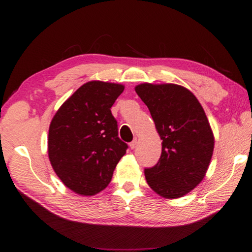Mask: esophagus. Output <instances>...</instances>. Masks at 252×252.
I'll return each instance as SVG.
<instances>
[{
	"label": "esophagus",
	"mask_w": 252,
	"mask_h": 252,
	"mask_svg": "<svg viewBox=\"0 0 252 252\" xmlns=\"http://www.w3.org/2000/svg\"><path fill=\"white\" fill-rule=\"evenodd\" d=\"M136 146H138V140L134 139L133 141H132V142L130 143V148H131V149H135Z\"/></svg>",
	"instance_id": "34e87169"
}]
</instances>
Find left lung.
Instances as JSON below:
<instances>
[{"mask_svg": "<svg viewBox=\"0 0 252 252\" xmlns=\"http://www.w3.org/2000/svg\"><path fill=\"white\" fill-rule=\"evenodd\" d=\"M162 140L160 160L144 170L149 187L165 199L181 198L202 181L215 148L210 123L197 97L182 85L142 83L134 88Z\"/></svg>", "mask_w": 252, "mask_h": 252, "instance_id": "8db88e82", "label": "left lung"}]
</instances>
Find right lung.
<instances>
[{"instance_id": "add662e5", "label": "right lung", "mask_w": 252, "mask_h": 252, "mask_svg": "<svg viewBox=\"0 0 252 252\" xmlns=\"http://www.w3.org/2000/svg\"><path fill=\"white\" fill-rule=\"evenodd\" d=\"M125 90L119 83L90 81L54 114L49 127L51 165L64 186L80 195L105 189L127 144L118 136L111 106Z\"/></svg>"}]
</instances>
